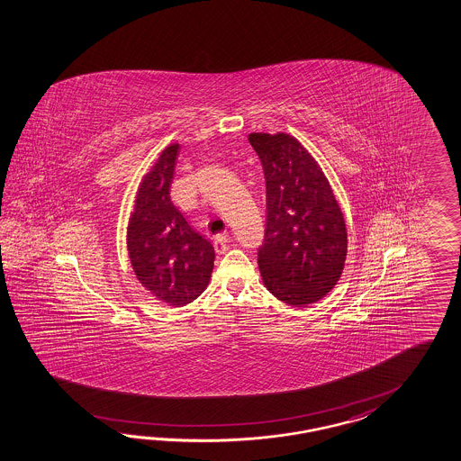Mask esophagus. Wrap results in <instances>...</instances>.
<instances>
[{
	"label": "esophagus",
	"instance_id": "obj_1",
	"mask_svg": "<svg viewBox=\"0 0 461 461\" xmlns=\"http://www.w3.org/2000/svg\"><path fill=\"white\" fill-rule=\"evenodd\" d=\"M228 243H230V235L228 233H220L214 237V249L218 253L228 251Z\"/></svg>",
	"mask_w": 461,
	"mask_h": 461
}]
</instances>
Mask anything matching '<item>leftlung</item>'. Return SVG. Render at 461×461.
<instances>
[{
	"instance_id": "obj_1",
	"label": "left lung",
	"mask_w": 461,
	"mask_h": 461,
	"mask_svg": "<svg viewBox=\"0 0 461 461\" xmlns=\"http://www.w3.org/2000/svg\"><path fill=\"white\" fill-rule=\"evenodd\" d=\"M267 185V230L258 268L267 290L292 307L325 297L348 257V230L321 166L285 132H251Z\"/></svg>"
}]
</instances>
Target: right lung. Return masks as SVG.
I'll list each match as a JSON object with an SVG mask.
<instances>
[{
	"mask_svg": "<svg viewBox=\"0 0 461 461\" xmlns=\"http://www.w3.org/2000/svg\"><path fill=\"white\" fill-rule=\"evenodd\" d=\"M179 144L162 150L137 189L127 251L137 280L158 300L183 307L210 284L214 249L191 228L171 199Z\"/></svg>",
	"mask_w": 461,
	"mask_h": 461,
	"instance_id": "1",
	"label": "right lung"
}]
</instances>
